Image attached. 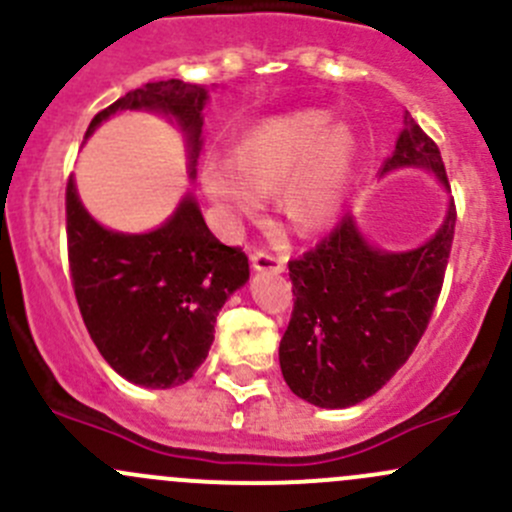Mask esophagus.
Returning <instances> with one entry per match:
<instances>
[{
	"label": "esophagus",
	"mask_w": 512,
	"mask_h": 512,
	"mask_svg": "<svg viewBox=\"0 0 512 512\" xmlns=\"http://www.w3.org/2000/svg\"><path fill=\"white\" fill-rule=\"evenodd\" d=\"M250 262H252V270L257 272H285V260H280V257L270 255V252H262V250H255L250 255Z\"/></svg>",
	"instance_id": "esophagus-1"
}]
</instances>
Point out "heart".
<instances>
[{
    "mask_svg": "<svg viewBox=\"0 0 512 512\" xmlns=\"http://www.w3.org/2000/svg\"><path fill=\"white\" fill-rule=\"evenodd\" d=\"M356 141L327 111L270 118L245 136L235 158L203 165V188L232 218H255L265 195L280 190V210L299 235L337 215L352 175Z\"/></svg>",
    "mask_w": 512,
    "mask_h": 512,
    "instance_id": "obj_1",
    "label": "heart"
}]
</instances>
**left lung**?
<instances>
[{
    "mask_svg": "<svg viewBox=\"0 0 512 512\" xmlns=\"http://www.w3.org/2000/svg\"><path fill=\"white\" fill-rule=\"evenodd\" d=\"M399 168L431 170L448 188L441 151L409 111L381 175ZM453 230L451 203L426 245L384 252L344 215L317 247L289 260L294 307L280 342V369L299 399L347 409L376 394L406 364L441 294Z\"/></svg>",
    "mask_w": 512,
    "mask_h": 512,
    "instance_id": "left-lung-1",
    "label": "left lung"
}]
</instances>
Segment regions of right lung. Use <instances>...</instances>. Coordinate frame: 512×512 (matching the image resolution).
I'll list each match as a JSON object with an SVG mask.
<instances>
[{"label":"right lung","instance_id":"right-lung-1","mask_svg":"<svg viewBox=\"0 0 512 512\" xmlns=\"http://www.w3.org/2000/svg\"><path fill=\"white\" fill-rule=\"evenodd\" d=\"M205 101L203 86L156 81L98 111L86 136L118 111H158L183 128L195 165ZM66 242L71 285L98 352L123 379L148 389L180 386L195 374L225 299L250 277L242 247L223 245L190 195L158 230L123 235L86 213L69 178Z\"/></svg>","mask_w":512,"mask_h":512}]
</instances>
